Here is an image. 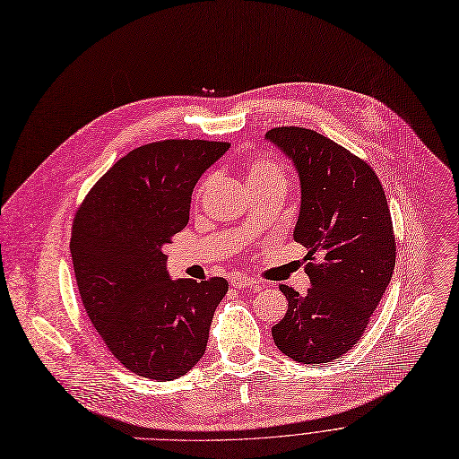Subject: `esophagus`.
I'll list each match as a JSON object with an SVG mask.
<instances>
[{
	"label": "esophagus",
	"instance_id": "1",
	"mask_svg": "<svg viewBox=\"0 0 459 459\" xmlns=\"http://www.w3.org/2000/svg\"><path fill=\"white\" fill-rule=\"evenodd\" d=\"M230 285L232 287H256L258 285V281L255 280V278H251V276H247V274H234L232 278H230Z\"/></svg>",
	"mask_w": 459,
	"mask_h": 459
}]
</instances>
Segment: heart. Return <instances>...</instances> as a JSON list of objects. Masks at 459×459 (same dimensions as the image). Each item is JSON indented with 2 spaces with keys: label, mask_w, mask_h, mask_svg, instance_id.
Instances as JSON below:
<instances>
[{
  "label": "heart",
  "mask_w": 459,
  "mask_h": 459,
  "mask_svg": "<svg viewBox=\"0 0 459 459\" xmlns=\"http://www.w3.org/2000/svg\"><path fill=\"white\" fill-rule=\"evenodd\" d=\"M245 176H247L248 185H258V183L278 181V179L285 181V174H283L281 164L276 159L267 157V155H258V157L248 160L247 166H245ZM204 186H206V181L201 185V190Z\"/></svg>",
  "instance_id": "1"
}]
</instances>
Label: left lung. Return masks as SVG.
Masks as SVG:
<instances>
[{
  "label": "left lung",
  "instance_id": "1",
  "mask_svg": "<svg viewBox=\"0 0 459 459\" xmlns=\"http://www.w3.org/2000/svg\"><path fill=\"white\" fill-rule=\"evenodd\" d=\"M300 178L295 241L307 248V295L280 285L289 306L273 327L276 348L297 362L324 364L350 351L377 309L395 267V236L385 188L371 166L313 130L265 135Z\"/></svg>",
  "mask_w": 459,
  "mask_h": 459
}]
</instances>
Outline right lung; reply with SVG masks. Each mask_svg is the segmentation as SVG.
Wrapping results in <instances>:
<instances>
[{
    "mask_svg": "<svg viewBox=\"0 0 459 459\" xmlns=\"http://www.w3.org/2000/svg\"><path fill=\"white\" fill-rule=\"evenodd\" d=\"M229 143L169 139L120 157L73 220L71 258L91 324L141 377L174 381L203 357L225 278L172 280L162 247L188 223L192 190Z\"/></svg>",
    "mask_w": 459,
    "mask_h": 459,
    "instance_id": "1",
    "label": "right lung"
}]
</instances>
